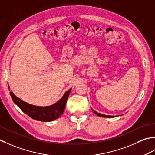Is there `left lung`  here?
Here are the masks:
<instances>
[{
    "label": "left lung",
    "mask_w": 155,
    "mask_h": 155,
    "mask_svg": "<svg viewBox=\"0 0 155 155\" xmlns=\"http://www.w3.org/2000/svg\"><path fill=\"white\" fill-rule=\"evenodd\" d=\"M91 110H92V111H93L94 113H95L97 116H100V117H104V118H114V117H115V116H108V115L102 114L97 113V112H96V111H95V110H94L92 108H91Z\"/></svg>",
    "instance_id": "8db88e82"
}]
</instances>
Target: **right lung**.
<instances>
[{"label":"right lung","instance_id":"1","mask_svg":"<svg viewBox=\"0 0 155 155\" xmlns=\"http://www.w3.org/2000/svg\"><path fill=\"white\" fill-rule=\"evenodd\" d=\"M8 87L10 90V87L8 85ZM71 90V89H69L66 91L61 98L54 104L45 107L27 104L17 97L11 91H10V95L16 105L31 118L41 122H51L58 119L64 113L65 104Z\"/></svg>","mask_w":155,"mask_h":155}]
</instances>
